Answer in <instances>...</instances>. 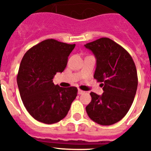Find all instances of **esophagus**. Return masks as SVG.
<instances>
[{
  "label": "esophagus",
  "mask_w": 151,
  "mask_h": 151,
  "mask_svg": "<svg viewBox=\"0 0 151 151\" xmlns=\"http://www.w3.org/2000/svg\"><path fill=\"white\" fill-rule=\"evenodd\" d=\"M78 93L79 94H84V93H85V91H82V90H81V89H78Z\"/></svg>",
  "instance_id": "34e87169"
}]
</instances>
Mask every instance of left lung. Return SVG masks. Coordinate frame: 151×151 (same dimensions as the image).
<instances>
[{
  "instance_id": "obj_1",
  "label": "left lung",
  "mask_w": 151,
  "mask_h": 151,
  "mask_svg": "<svg viewBox=\"0 0 151 151\" xmlns=\"http://www.w3.org/2000/svg\"><path fill=\"white\" fill-rule=\"evenodd\" d=\"M85 47L95 56L94 78L104 90L102 95L91 92L86 112L100 125H113L126 115L134 101L138 88L135 64L127 50L110 38H99Z\"/></svg>"
}]
</instances>
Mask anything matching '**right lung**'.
<instances>
[{"instance_id":"obj_1","label":"right lung","mask_w":151,"mask_h":151,"mask_svg":"<svg viewBox=\"0 0 151 151\" xmlns=\"http://www.w3.org/2000/svg\"><path fill=\"white\" fill-rule=\"evenodd\" d=\"M75 46L47 39L33 46L22 57L17 85L24 106L36 120L53 124L67 115L78 89L60 87L52 79L65 69Z\"/></svg>"}]
</instances>
